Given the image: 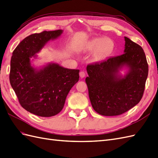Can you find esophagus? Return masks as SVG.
<instances>
[{"label": "esophagus", "instance_id": "obj_1", "mask_svg": "<svg viewBox=\"0 0 158 158\" xmlns=\"http://www.w3.org/2000/svg\"><path fill=\"white\" fill-rule=\"evenodd\" d=\"M79 76H80V77L81 78V79L85 77V73L84 71H81L79 73Z\"/></svg>", "mask_w": 158, "mask_h": 158}]
</instances>
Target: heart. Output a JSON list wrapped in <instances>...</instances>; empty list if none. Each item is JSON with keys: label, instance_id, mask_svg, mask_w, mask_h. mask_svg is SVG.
<instances>
[{"label": "heart", "instance_id": "obj_1", "mask_svg": "<svg viewBox=\"0 0 158 158\" xmlns=\"http://www.w3.org/2000/svg\"><path fill=\"white\" fill-rule=\"evenodd\" d=\"M115 44L111 39L98 37L92 39L85 43L81 48L82 51L93 52V59L96 61L102 60L110 56L114 50Z\"/></svg>", "mask_w": 158, "mask_h": 158}]
</instances>
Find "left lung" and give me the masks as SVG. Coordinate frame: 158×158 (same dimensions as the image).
<instances>
[{"mask_svg":"<svg viewBox=\"0 0 158 158\" xmlns=\"http://www.w3.org/2000/svg\"><path fill=\"white\" fill-rule=\"evenodd\" d=\"M123 54L88 64L85 79L94 110L105 116L127 111L142 98L148 64L141 46L125 37ZM127 70L122 75L120 71Z\"/></svg>","mask_w":158,"mask_h":158,"instance_id":"8db88e82","label":"left lung"}]
</instances>
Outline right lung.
<instances>
[{
  "label": "right lung",
  "mask_w": 158,
  "mask_h": 158,
  "mask_svg": "<svg viewBox=\"0 0 158 158\" xmlns=\"http://www.w3.org/2000/svg\"><path fill=\"white\" fill-rule=\"evenodd\" d=\"M63 31L31 35L13 52L10 85L21 106L36 115L51 117L58 114L63 110L69 92L79 79V69L64 68L56 63H48L39 68L31 65V59H37V53L48 41L59 38Z\"/></svg>",
  "instance_id": "1"
}]
</instances>
